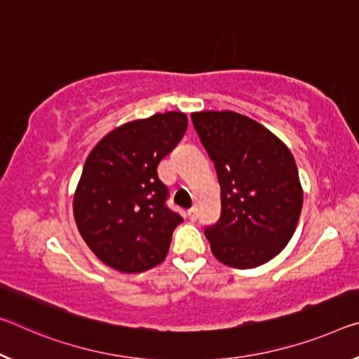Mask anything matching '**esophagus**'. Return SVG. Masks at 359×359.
<instances>
[{
    "label": "esophagus",
    "mask_w": 359,
    "mask_h": 359,
    "mask_svg": "<svg viewBox=\"0 0 359 359\" xmlns=\"http://www.w3.org/2000/svg\"><path fill=\"white\" fill-rule=\"evenodd\" d=\"M189 217H190L191 220L196 219V208H190V209H189Z\"/></svg>",
    "instance_id": "34e87169"
}]
</instances>
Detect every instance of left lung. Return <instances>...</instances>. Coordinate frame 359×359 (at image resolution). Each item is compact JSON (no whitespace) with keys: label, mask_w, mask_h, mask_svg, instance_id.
<instances>
[{"label":"left lung","mask_w":359,"mask_h":359,"mask_svg":"<svg viewBox=\"0 0 359 359\" xmlns=\"http://www.w3.org/2000/svg\"><path fill=\"white\" fill-rule=\"evenodd\" d=\"M191 121L220 185V219L204 230L210 251L233 269L266 264L286 248L302 210L292 153L271 130L240 113L196 111Z\"/></svg>","instance_id":"1"}]
</instances>
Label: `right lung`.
<instances>
[{
	"instance_id": "obj_1",
	"label": "right lung",
	"mask_w": 359,
	"mask_h": 359,
	"mask_svg": "<svg viewBox=\"0 0 359 359\" xmlns=\"http://www.w3.org/2000/svg\"><path fill=\"white\" fill-rule=\"evenodd\" d=\"M187 124L182 111L134 119L89 153L73 215L90 251L111 269L140 273L166 259L172 231L184 219L166 206L168 189L156 168L184 137Z\"/></svg>"
}]
</instances>
